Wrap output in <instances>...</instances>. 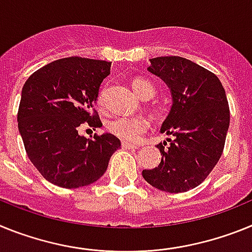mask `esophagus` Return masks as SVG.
<instances>
[{
  "mask_svg": "<svg viewBox=\"0 0 252 252\" xmlns=\"http://www.w3.org/2000/svg\"><path fill=\"white\" fill-rule=\"evenodd\" d=\"M122 147L126 148V150H137L138 148V146L137 144H132V143H129V142H122Z\"/></svg>",
  "mask_w": 252,
  "mask_h": 252,
  "instance_id": "34e87169",
  "label": "esophagus"
}]
</instances>
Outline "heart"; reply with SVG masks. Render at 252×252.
<instances>
[{"label": "heart", "mask_w": 252, "mask_h": 252, "mask_svg": "<svg viewBox=\"0 0 252 252\" xmlns=\"http://www.w3.org/2000/svg\"><path fill=\"white\" fill-rule=\"evenodd\" d=\"M132 87L134 93L142 99H150L156 93V87L151 81L146 78L137 77L132 81ZM105 102L104 93H100L97 96V104L102 106ZM150 126V122L147 118L142 115H135V117H123L118 115L108 120L106 129L111 134L117 135L118 138L123 139L126 142H137L141 138L143 133L146 132Z\"/></svg>", "instance_id": "heart-1"}]
</instances>
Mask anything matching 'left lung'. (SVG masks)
<instances>
[{
    "instance_id": "1",
    "label": "left lung",
    "mask_w": 252,
    "mask_h": 252,
    "mask_svg": "<svg viewBox=\"0 0 252 252\" xmlns=\"http://www.w3.org/2000/svg\"><path fill=\"white\" fill-rule=\"evenodd\" d=\"M148 71L171 90L172 108L161 128L171 138L157 144L159 165L142 175L162 191H188L207 179L222 156L229 126L226 91L213 72L183 57L152 58Z\"/></svg>"
}]
</instances>
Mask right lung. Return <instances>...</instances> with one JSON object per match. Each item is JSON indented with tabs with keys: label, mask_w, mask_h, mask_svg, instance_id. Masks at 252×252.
Masks as SVG:
<instances>
[{
	"label": "right lung",
	"mask_w": 252,
	"mask_h": 252,
	"mask_svg": "<svg viewBox=\"0 0 252 252\" xmlns=\"http://www.w3.org/2000/svg\"><path fill=\"white\" fill-rule=\"evenodd\" d=\"M110 62L68 57L35 71L26 80L17 111L28 157L43 178L65 189L86 187L106 171L120 141L110 133L78 134L82 124L102 126L94 108Z\"/></svg>",
	"instance_id": "obj_1"
}]
</instances>
